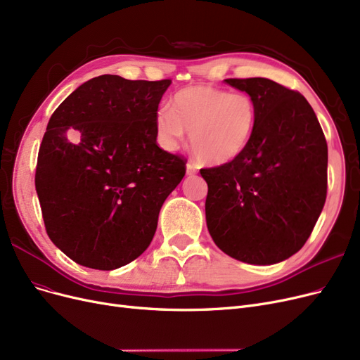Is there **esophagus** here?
<instances>
[{"instance_id": "obj_1", "label": "esophagus", "mask_w": 360, "mask_h": 360, "mask_svg": "<svg viewBox=\"0 0 360 360\" xmlns=\"http://www.w3.org/2000/svg\"><path fill=\"white\" fill-rule=\"evenodd\" d=\"M195 173H197V167H195V165H193V163H187V175L193 176V175H195Z\"/></svg>"}]
</instances>
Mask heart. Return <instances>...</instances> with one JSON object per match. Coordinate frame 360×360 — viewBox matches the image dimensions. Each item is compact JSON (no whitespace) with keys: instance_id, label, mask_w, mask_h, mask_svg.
I'll return each mask as SVG.
<instances>
[{"instance_id":"1","label":"heart","mask_w":360,"mask_h":360,"mask_svg":"<svg viewBox=\"0 0 360 360\" xmlns=\"http://www.w3.org/2000/svg\"><path fill=\"white\" fill-rule=\"evenodd\" d=\"M257 102L248 93L214 86L179 90L155 115V135L165 150H175L190 131V146L198 162L222 166L249 146L257 127Z\"/></svg>"}]
</instances>
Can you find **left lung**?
<instances>
[{
    "instance_id": "1",
    "label": "left lung",
    "mask_w": 360,
    "mask_h": 360,
    "mask_svg": "<svg viewBox=\"0 0 360 360\" xmlns=\"http://www.w3.org/2000/svg\"><path fill=\"white\" fill-rule=\"evenodd\" d=\"M225 83L255 99L258 120L240 157L200 169L207 182V230L231 258L281 262L307 242L326 200L323 130L300 91L259 77Z\"/></svg>"
}]
</instances>
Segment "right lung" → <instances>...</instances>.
Listing matches in <instances>:
<instances>
[{"instance_id": "right-lung-1", "label": "right lung", "mask_w": 360, "mask_h": 360, "mask_svg": "<svg viewBox=\"0 0 360 360\" xmlns=\"http://www.w3.org/2000/svg\"><path fill=\"white\" fill-rule=\"evenodd\" d=\"M170 79L99 75L51 114L35 188L46 231L66 257L114 270L150 246L187 158L157 143L155 115Z\"/></svg>"}]
</instances>
